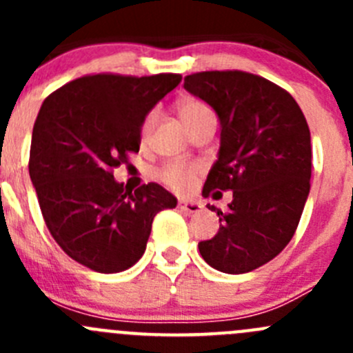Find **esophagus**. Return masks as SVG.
Listing matches in <instances>:
<instances>
[{"label": "esophagus", "instance_id": "esophagus-1", "mask_svg": "<svg viewBox=\"0 0 353 353\" xmlns=\"http://www.w3.org/2000/svg\"><path fill=\"white\" fill-rule=\"evenodd\" d=\"M177 206H179V210H183L184 213H198L199 210H201V205H199L198 201H190V199H179V203H177Z\"/></svg>", "mask_w": 353, "mask_h": 353}]
</instances>
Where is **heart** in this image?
Masks as SVG:
<instances>
[{"label": "heart", "instance_id": "heart-1", "mask_svg": "<svg viewBox=\"0 0 353 353\" xmlns=\"http://www.w3.org/2000/svg\"><path fill=\"white\" fill-rule=\"evenodd\" d=\"M177 116H179L181 123L186 126V130L193 128L194 124L201 123L205 119H213L212 110L208 109V105L203 104L198 99H184L177 104ZM154 123V114L148 116V119L145 121L143 131H148ZM199 174L198 165H184V163H172V165L165 167L162 170V179L163 183L169 184L172 190L179 191V193H186L193 188L194 179Z\"/></svg>", "mask_w": 353, "mask_h": 353}]
</instances>
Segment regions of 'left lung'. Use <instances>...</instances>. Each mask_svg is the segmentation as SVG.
<instances>
[{
  "mask_svg": "<svg viewBox=\"0 0 353 353\" xmlns=\"http://www.w3.org/2000/svg\"><path fill=\"white\" fill-rule=\"evenodd\" d=\"M184 88L219 116L220 148L203 196L232 191L229 210L212 206L219 232L198 244L212 268L252 272L290 243L309 196L311 133L297 102L266 78L244 71H203Z\"/></svg>",
  "mask_w": 353,
  "mask_h": 353,
  "instance_id": "1",
  "label": "left lung"
}]
</instances>
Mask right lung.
<instances>
[{
	"label": "right lung",
	"mask_w": 353,
	"mask_h": 353,
	"mask_svg": "<svg viewBox=\"0 0 353 353\" xmlns=\"http://www.w3.org/2000/svg\"><path fill=\"white\" fill-rule=\"evenodd\" d=\"M181 80L92 74L56 90L39 110L28 174L42 216L63 251L94 272L131 268L147 249L154 216L176 208L160 184L133 193L112 170L140 150L145 117Z\"/></svg>",
	"instance_id": "obj_1"
}]
</instances>
